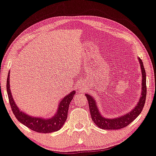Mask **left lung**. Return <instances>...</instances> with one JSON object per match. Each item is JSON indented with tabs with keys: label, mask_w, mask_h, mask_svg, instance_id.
Listing matches in <instances>:
<instances>
[{
	"label": "left lung",
	"mask_w": 156,
	"mask_h": 156,
	"mask_svg": "<svg viewBox=\"0 0 156 156\" xmlns=\"http://www.w3.org/2000/svg\"><path fill=\"white\" fill-rule=\"evenodd\" d=\"M138 60L139 64H140L141 75H142L141 97L135 107L132 108L128 113H126L124 115L118 116V117L114 118H108L104 117L99 110L97 101L94 98H93V97L90 96V94H85V96L87 97L88 101V104H89L92 120L94 122V124L97 126H98L99 128L103 129H122L123 127L127 126L134 119H136V118L142 111L144 106L145 104L146 97V78L143 62L139 57H138Z\"/></svg>",
	"instance_id": "left-lung-1"
}]
</instances>
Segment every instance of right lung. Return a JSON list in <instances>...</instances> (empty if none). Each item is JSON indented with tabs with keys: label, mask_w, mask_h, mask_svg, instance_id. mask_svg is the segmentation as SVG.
<instances>
[{
	"label": "right lung",
	"mask_w": 156,
	"mask_h": 156,
	"mask_svg": "<svg viewBox=\"0 0 156 156\" xmlns=\"http://www.w3.org/2000/svg\"><path fill=\"white\" fill-rule=\"evenodd\" d=\"M7 92L12 110L16 118L23 125H26L29 129L40 133H51L58 131L63 126L67 118L69 104L73 99L75 94V90L67 94L59 102L57 112L52 117L45 118L42 117H36L23 112L19 108L14 100L12 95L10 87V71L7 79Z\"/></svg>",
	"instance_id": "obj_1"
}]
</instances>
